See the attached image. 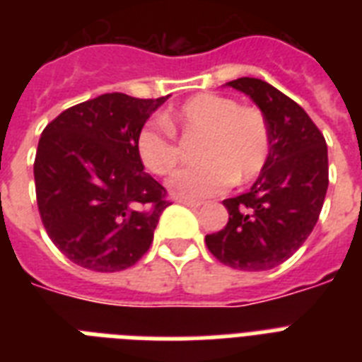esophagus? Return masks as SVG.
I'll return each instance as SVG.
<instances>
[{
    "label": "esophagus",
    "instance_id": "obj_1",
    "mask_svg": "<svg viewBox=\"0 0 362 362\" xmlns=\"http://www.w3.org/2000/svg\"><path fill=\"white\" fill-rule=\"evenodd\" d=\"M182 204H186V206H189V209H201L203 206V203L201 201H189V199H180Z\"/></svg>",
    "mask_w": 362,
    "mask_h": 362
}]
</instances>
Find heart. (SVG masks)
<instances>
[{"label":"heart","instance_id":"1","mask_svg":"<svg viewBox=\"0 0 362 362\" xmlns=\"http://www.w3.org/2000/svg\"><path fill=\"white\" fill-rule=\"evenodd\" d=\"M170 127L203 135L197 167L170 176L169 192L176 199L203 201L226 192L233 182H250L261 175L270 156L269 122L261 110L238 107L235 99L199 93L167 116ZM136 153L150 173L169 175L180 161L173 131L152 122L136 136Z\"/></svg>","mask_w":362,"mask_h":362}]
</instances>
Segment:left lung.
Here are the masks:
<instances>
[{"mask_svg": "<svg viewBox=\"0 0 362 362\" xmlns=\"http://www.w3.org/2000/svg\"><path fill=\"white\" fill-rule=\"evenodd\" d=\"M226 86L264 115L270 156L246 193L223 201L229 221L204 242L227 267L270 270L291 257L317 223L329 187L327 142L303 107L269 82L242 76Z\"/></svg>", "mask_w": 362, "mask_h": 362, "instance_id": "obj_1", "label": "left lung"}]
</instances>
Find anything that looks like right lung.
<instances>
[{"label":"right lung","instance_id":"add662e5","mask_svg":"<svg viewBox=\"0 0 362 362\" xmlns=\"http://www.w3.org/2000/svg\"><path fill=\"white\" fill-rule=\"evenodd\" d=\"M169 99L103 93L45 127L37 146V206L65 257L95 272L129 269L148 252L165 187L144 173L136 136Z\"/></svg>","mask_w":362,"mask_h":362}]
</instances>
